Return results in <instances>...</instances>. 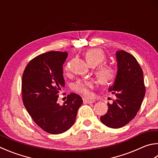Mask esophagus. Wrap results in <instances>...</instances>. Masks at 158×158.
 Segmentation results:
<instances>
[{
    "instance_id": "34e87169",
    "label": "esophagus",
    "mask_w": 158,
    "mask_h": 158,
    "mask_svg": "<svg viewBox=\"0 0 158 158\" xmlns=\"http://www.w3.org/2000/svg\"><path fill=\"white\" fill-rule=\"evenodd\" d=\"M83 101H84V103H86V104H92V103L95 102V100L94 99H88L85 98V97H83Z\"/></svg>"
}]
</instances>
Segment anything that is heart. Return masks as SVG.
<instances>
[{
	"label": "heart",
	"instance_id": "1",
	"mask_svg": "<svg viewBox=\"0 0 158 158\" xmlns=\"http://www.w3.org/2000/svg\"><path fill=\"white\" fill-rule=\"evenodd\" d=\"M85 58L89 65H97L106 61V56L104 51L99 48H91L85 52ZM65 73L69 71V65L67 64L64 68ZM95 74L99 82L102 85L111 84L116 78L117 70L113 65L110 64H102L97 68ZM94 83L92 80H78L72 85V89L77 93L84 95H89L90 90L94 88Z\"/></svg>",
	"mask_w": 158,
	"mask_h": 158
}]
</instances>
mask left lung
<instances>
[{
    "mask_svg": "<svg viewBox=\"0 0 158 158\" xmlns=\"http://www.w3.org/2000/svg\"><path fill=\"white\" fill-rule=\"evenodd\" d=\"M116 56L117 73L108 91L117 98L108 104V112L100 117L103 124L112 128L124 127L136 116L146 93L143 71L136 59L124 50L117 51Z\"/></svg>",
    "mask_w": 158,
    "mask_h": 158,
    "instance_id": "1",
    "label": "left lung"
}]
</instances>
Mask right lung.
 Masks as SVG:
<instances>
[{
  "label": "right lung",
  "instance_id": "right-lung-1",
  "mask_svg": "<svg viewBox=\"0 0 158 158\" xmlns=\"http://www.w3.org/2000/svg\"><path fill=\"white\" fill-rule=\"evenodd\" d=\"M67 52L50 51L34 57L23 74L22 98L33 121L50 134L67 131L75 122L77 110L83 103L76 93L68 94L63 106L57 104L64 87L63 64Z\"/></svg>",
  "mask_w": 158,
  "mask_h": 158
}]
</instances>
